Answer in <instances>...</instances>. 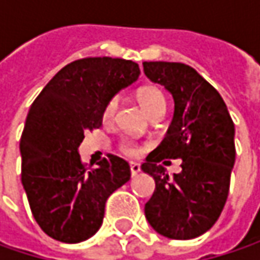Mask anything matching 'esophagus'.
I'll list each match as a JSON object with an SVG mask.
<instances>
[{"mask_svg": "<svg viewBox=\"0 0 260 260\" xmlns=\"http://www.w3.org/2000/svg\"><path fill=\"white\" fill-rule=\"evenodd\" d=\"M130 171H132V175L136 176V175L140 172V165L136 164V162H132V164H130Z\"/></svg>", "mask_w": 260, "mask_h": 260, "instance_id": "1", "label": "esophagus"}]
</instances>
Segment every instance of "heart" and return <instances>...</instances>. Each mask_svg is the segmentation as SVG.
<instances>
[{"mask_svg":"<svg viewBox=\"0 0 260 260\" xmlns=\"http://www.w3.org/2000/svg\"><path fill=\"white\" fill-rule=\"evenodd\" d=\"M137 100H139L142 108L145 110L150 118L155 117V115L165 114L168 101H166L165 94L157 86H143V88H140L137 91ZM115 110H117V101L113 98V100H110L107 103L104 113H103V118L105 121H110L114 117ZM121 150L128 156H137L140 153V149L137 147V145H135L130 140H124L121 143Z\"/></svg>","mask_w":260,"mask_h":260,"instance_id":"heart-1","label":"heart"}]
</instances>
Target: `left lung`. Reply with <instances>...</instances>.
<instances>
[{"instance_id":"obj_1","label":"left lung","mask_w":260,"mask_h":260,"mask_svg":"<svg viewBox=\"0 0 260 260\" xmlns=\"http://www.w3.org/2000/svg\"><path fill=\"white\" fill-rule=\"evenodd\" d=\"M143 71L175 103L165 139L142 165L156 184L145 215L159 235L194 239L214 225L227 201L236 160L235 123L221 95L194 68L143 62ZM165 158H182L183 171L169 177L158 165Z\"/></svg>"}]
</instances>
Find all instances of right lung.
Wrapping results in <instances>:
<instances>
[{
    "mask_svg": "<svg viewBox=\"0 0 260 260\" xmlns=\"http://www.w3.org/2000/svg\"><path fill=\"white\" fill-rule=\"evenodd\" d=\"M140 75L133 60L85 57L56 74L25 118L20 139L21 182L33 217L52 239L79 243L103 224L105 203L130 179L124 159L108 155L86 168L78 147L100 128L107 103Z\"/></svg>",
    "mask_w": 260,
    "mask_h": 260,
    "instance_id": "add662e5",
    "label": "right lung"
}]
</instances>
